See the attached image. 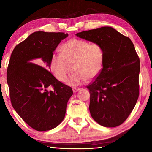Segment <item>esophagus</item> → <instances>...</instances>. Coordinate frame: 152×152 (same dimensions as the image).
I'll return each mask as SVG.
<instances>
[{"mask_svg": "<svg viewBox=\"0 0 152 152\" xmlns=\"http://www.w3.org/2000/svg\"><path fill=\"white\" fill-rule=\"evenodd\" d=\"M80 89V88H73L72 91L74 93H76V92H78Z\"/></svg>", "mask_w": 152, "mask_h": 152, "instance_id": "esophagus-1", "label": "esophagus"}]
</instances>
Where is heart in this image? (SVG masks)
Segmentation results:
<instances>
[{
    "label": "heart",
    "instance_id": "obj_1",
    "mask_svg": "<svg viewBox=\"0 0 152 152\" xmlns=\"http://www.w3.org/2000/svg\"><path fill=\"white\" fill-rule=\"evenodd\" d=\"M61 53H53L50 61V69L60 82H64L71 70L74 72L66 83L71 86L82 84L98 75L102 69L104 53L97 43L73 38L61 47Z\"/></svg>",
    "mask_w": 152,
    "mask_h": 152
}]
</instances>
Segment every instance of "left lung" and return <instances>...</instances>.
<instances>
[{
  "label": "left lung",
  "mask_w": 152,
  "mask_h": 152,
  "mask_svg": "<svg viewBox=\"0 0 152 152\" xmlns=\"http://www.w3.org/2000/svg\"><path fill=\"white\" fill-rule=\"evenodd\" d=\"M76 35L101 45L104 53L101 72L87 86L91 117L106 127L120 125L133 111L139 96L140 61L134 44L111 27Z\"/></svg>",
  "instance_id": "left-lung-1"
}]
</instances>
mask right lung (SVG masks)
I'll return each instance as SVG.
<instances>
[{
	"instance_id": "right-lung-1",
	"label": "right lung",
	"mask_w": 152,
	"mask_h": 152,
	"mask_svg": "<svg viewBox=\"0 0 152 152\" xmlns=\"http://www.w3.org/2000/svg\"><path fill=\"white\" fill-rule=\"evenodd\" d=\"M67 37L64 33L34 32L15 47L10 56L7 82L12 105L38 131L51 130L61 124L73 94L70 87L50 72L53 52ZM51 87L53 91L49 90Z\"/></svg>"
}]
</instances>
